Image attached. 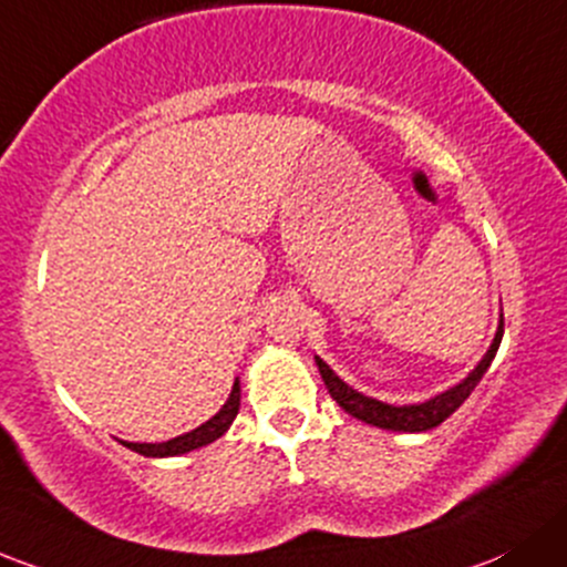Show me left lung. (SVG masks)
I'll return each mask as SVG.
<instances>
[{
    "label": "left lung",
    "mask_w": 567,
    "mask_h": 567,
    "mask_svg": "<svg viewBox=\"0 0 567 567\" xmlns=\"http://www.w3.org/2000/svg\"><path fill=\"white\" fill-rule=\"evenodd\" d=\"M499 342H503V320H499V329H497V333H494L492 348L486 350V355L481 359L478 367L470 372V378H464L462 383L454 385V389H449L445 393H440V396L429 399V402H424V404H402V408H393V404L378 402V399H372V396H363V393L350 389L348 383H342V380L333 374V369L329 367V363L320 361V359H315V361H318V369H320V374H323V383H326V389H329L331 399H337V404L344 410V413H350L353 419L363 421V424L391 429V432H426V429H434V426L443 424L449 415H454L456 410L462 408L464 399L475 391V385L481 383V378H484L488 363H492L494 355H497Z\"/></svg>",
    "instance_id": "obj_1"
}]
</instances>
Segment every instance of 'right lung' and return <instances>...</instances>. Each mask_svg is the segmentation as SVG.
<instances>
[{"instance_id":"right-lung-1","label":"right lung","mask_w":567,"mask_h":567,"mask_svg":"<svg viewBox=\"0 0 567 567\" xmlns=\"http://www.w3.org/2000/svg\"><path fill=\"white\" fill-rule=\"evenodd\" d=\"M238 399H241V389H238V380L234 383V391H230L228 402L223 404V410H219L214 419H208L206 424H200L198 429H193V432L182 434V437H174L168 440V443H124L130 451H135V454L141 456H178V454H187V451H195L200 449V445H208L214 443L217 437H223L225 432H228V426L234 424L236 413H238Z\"/></svg>"}]
</instances>
